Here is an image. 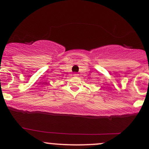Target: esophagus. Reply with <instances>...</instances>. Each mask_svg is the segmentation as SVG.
I'll use <instances>...</instances> for the list:
<instances>
[{"label": "esophagus", "instance_id": "esophagus-1", "mask_svg": "<svg viewBox=\"0 0 149 149\" xmlns=\"http://www.w3.org/2000/svg\"><path fill=\"white\" fill-rule=\"evenodd\" d=\"M73 75H74V77H79V74H78V73H74V74H73Z\"/></svg>", "mask_w": 149, "mask_h": 149}]
</instances>
